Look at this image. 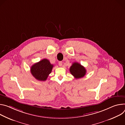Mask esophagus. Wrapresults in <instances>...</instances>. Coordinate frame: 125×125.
<instances>
[{
  "label": "esophagus",
  "mask_w": 125,
  "mask_h": 125,
  "mask_svg": "<svg viewBox=\"0 0 125 125\" xmlns=\"http://www.w3.org/2000/svg\"><path fill=\"white\" fill-rule=\"evenodd\" d=\"M62 62H59V65L60 66H62Z\"/></svg>",
  "instance_id": "1"
}]
</instances>
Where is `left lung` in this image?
<instances>
[{"instance_id": "8db88e82", "label": "left lung", "mask_w": 125, "mask_h": 125, "mask_svg": "<svg viewBox=\"0 0 125 125\" xmlns=\"http://www.w3.org/2000/svg\"><path fill=\"white\" fill-rule=\"evenodd\" d=\"M71 74L76 79L84 77L86 73L85 67L78 62H73L70 68Z\"/></svg>"}]
</instances>
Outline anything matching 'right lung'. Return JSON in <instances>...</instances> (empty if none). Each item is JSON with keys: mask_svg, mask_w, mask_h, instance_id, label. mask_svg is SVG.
I'll return each mask as SVG.
<instances>
[{"mask_svg": "<svg viewBox=\"0 0 125 125\" xmlns=\"http://www.w3.org/2000/svg\"><path fill=\"white\" fill-rule=\"evenodd\" d=\"M53 65L47 59H43L34 64L30 71L32 75L37 80L45 81L51 73Z\"/></svg>", "mask_w": 125, "mask_h": 125, "instance_id": "right-lung-1", "label": "right lung"}]
</instances>
